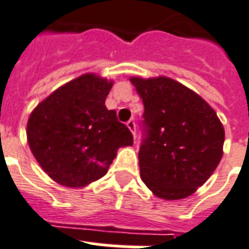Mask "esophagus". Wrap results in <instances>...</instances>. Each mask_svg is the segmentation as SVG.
I'll list each match as a JSON object with an SVG mask.
<instances>
[{
  "mask_svg": "<svg viewBox=\"0 0 249 249\" xmlns=\"http://www.w3.org/2000/svg\"><path fill=\"white\" fill-rule=\"evenodd\" d=\"M126 126H128L129 130L133 133V135H134V138H135V123H134V120H129L128 123H126Z\"/></svg>",
  "mask_w": 249,
  "mask_h": 249,
  "instance_id": "esophagus-1",
  "label": "esophagus"
}]
</instances>
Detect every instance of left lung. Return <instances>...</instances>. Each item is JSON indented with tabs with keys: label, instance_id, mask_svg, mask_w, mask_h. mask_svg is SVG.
Instances as JSON below:
<instances>
[{
	"label": "left lung",
	"instance_id": "1",
	"mask_svg": "<svg viewBox=\"0 0 249 249\" xmlns=\"http://www.w3.org/2000/svg\"><path fill=\"white\" fill-rule=\"evenodd\" d=\"M144 105L139 170L160 198L180 199L206 183L223 157L225 133L197 93L170 78H131Z\"/></svg>",
	"mask_w": 249,
	"mask_h": 249
}]
</instances>
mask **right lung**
<instances>
[{"label":"right lung","mask_w":249,"mask_h":249,"mask_svg":"<svg viewBox=\"0 0 249 249\" xmlns=\"http://www.w3.org/2000/svg\"><path fill=\"white\" fill-rule=\"evenodd\" d=\"M112 82L86 74L54 90L28 121V142L58 184L84 187L107 173L120 147L133 144L128 126L107 110Z\"/></svg>","instance_id":"obj_1"}]
</instances>
